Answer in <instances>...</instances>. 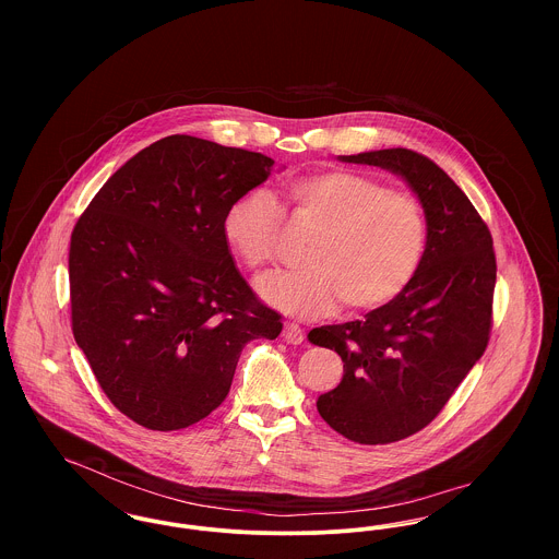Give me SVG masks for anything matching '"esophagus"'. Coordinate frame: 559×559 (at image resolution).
Masks as SVG:
<instances>
[{
  "instance_id": "1",
  "label": "esophagus",
  "mask_w": 559,
  "mask_h": 559,
  "mask_svg": "<svg viewBox=\"0 0 559 559\" xmlns=\"http://www.w3.org/2000/svg\"><path fill=\"white\" fill-rule=\"evenodd\" d=\"M284 340L288 342V344H301L304 342V329L299 326V324H295V322H286L284 324Z\"/></svg>"
}]
</instances>
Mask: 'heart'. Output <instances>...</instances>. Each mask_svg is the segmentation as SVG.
<instances>
[{"instance_id": "obj_1", "label": "heart", "mask_w": 559, "mask_h": 559, "mask_svg": "<svg viewBox=\"0 0 559 559\" xmlns=\"http://www.w3.org/2000/svg\"><path fill=\"white\" fill-rule=\"evenodd\" d=\"M297 222L319 228L304 247V266L260 280V297L293 317H320L342 301L346 312L377 310L411 284L424 251L419 202L374 176L331 169L284 187ZM282 206L264 189L237 198L224 237L251 271L277 258Z\"/></svg>"}]
</instances>
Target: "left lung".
<instances>
[{
    "mask_svg": "<svg viewBox=\"0 0 559 559\" xmlns=\"http://www.w3.org/2000/svg\"><path fill=\"white\" fill-rule=\"evenodd\" d=\"M390 169L426 215V251L411 284L361 320L308 333L344 361L320 417L355 443L379 445L428 426L486 350L492 322V237L463 189L435 160L388 148L340 157Z\"/></svg>",
    "mask_w": 559,
    "mask_h": 559,
    "instance_id": "8db88e82",
    "label": "left lung"
}]
</instances>
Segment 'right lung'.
<instances>
[{"instance_id": "1", "label": "right lung", "mask_w": 559, "mask_h": 559, "mask_svg": "<svg viewBox=\"0 0 559 559\" xmlns=\"http://www.w3.org/2000/svg\"><path fill=\"white\" fill-rule=\"evenodd\" d=\"M275 160L169 135L100 187L71 235L75 342L111 404L151 430H180L230 392L240 350L282 317L247 286L224 215Z\"/></svg>"}]
</instances>
